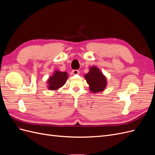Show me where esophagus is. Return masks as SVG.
<instances>
[{
	"mask_svg": "<svg viewBox=\"0 0 155 155\" xmlns=\"http://www.w3.org/2000/svg\"><path fill=\"white\" fill-rule=\"evenodd\" d=\"M72 74L74 75H78L79 74V70H72Z\"/></svg>",
	"mask_w": 155,
	"mask_h": 155,
	"instance_id": "34e87169",
	"label": "esophagus"
}]
</instances>
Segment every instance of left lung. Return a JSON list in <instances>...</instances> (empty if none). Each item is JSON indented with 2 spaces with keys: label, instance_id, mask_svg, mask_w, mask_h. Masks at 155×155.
Listing matches in <instances>:
<instances>
[{
  "label": "left lung",
  "instance_id": "8db88e82",
  "mask_svg": "<svg viewBox=\"0 0 155 155\" xmlns=\"http://www.w3.org/2000/svg\"><path fill=\"white\" fill-rule=\"evenodd\" d=\"M87 83L92 92H99L104 91L107 85L105 77L97 67H92L90 71L85 76Z\"/></svg>",
  "mask_w": 155,
  "mask_h": 155
}]
</instances>
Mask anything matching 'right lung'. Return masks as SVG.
I'll list each match as a JSON object with an SVG mask.
<instances>
[{
  "mask_svg": "<svg viewBox=\"0 0 155 155\" xmlns=\"http://www.w3.org/2000/svg\"><path fill=\"white\" fill-rule=\"evenodd\" d=\"M67 79L68 74L67 72L55 71L53 76L48 79V88L50 90H57L64 85Z\"/></svg>",
  "mask_w": 155,
  "mask_h": 155,
  "instance_id": "obj_1",
  "label": "right lung"
}]
</instances>
